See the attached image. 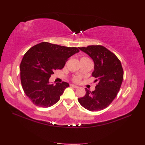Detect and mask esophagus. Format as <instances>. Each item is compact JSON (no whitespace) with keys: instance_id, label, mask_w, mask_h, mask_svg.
<instances>
[{"instance_id":"esophagus-1","label":"esophagus","mask_w":145,"mask_h":145,"mask_svg":"<svg viewBox=\"0 0 145 145\" xmlns=\"http://www.w3.org/2000/svg\"><path fill=\"white\" fill-rule=\"evenodd\" d=\"M70 86H71V87H73V88H78V87L77 85H73V84H70Z\"/></svg>"}]
</instances>
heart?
I'll return each instance as SVG.
<instances>
[{"label":"heart","instance_id":"obj_1","mask_svg":"<svg viewBox=\"0 0 145 145\" xmlns=\"http://www.w3.org/2000/svg\"><path fill=\"white\" fill-rule=\"evenodd\" d=\"M83 58H88L83 57V58H81V59H83ZM79 80H80V78H79V77H75V78H74V80H75V82H78V81H79Z\"/></svg>","mask_w":145,"mask_h":145}]
</instances>
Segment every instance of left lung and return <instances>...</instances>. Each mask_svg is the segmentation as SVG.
<instances>
[{"mask_svg": "<svg viewBox=\"0 0 145 145\" xmlns=\"http://www.w3.org/2000/svg\"><path fill=\"white\" fill-rule=\"evenodd\" d=\"M89 55L94 62L91 75L98 84L93 91L86 88L84 97L78 98L81 105L91 112L106 108L116 97L123 78L121 62L116 55L101 45L78 47Z\"/></svg>", "mask_w": 145, "mask_h": 145, "instance_id": "1", "label": "left lung"}]
</instances>
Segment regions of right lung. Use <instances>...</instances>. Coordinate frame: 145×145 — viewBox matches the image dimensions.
Listing matches in <instances>:
<instances>
[{"label": "right lung", "instance_id": "obj_1", "mask_svg": "<svg viewBox=\"0 0 145 145\" xmlns=\"http://www.w3.org/2000/svg\"><path fill=\"white\" fill-rule=\"evenodd\" d=\"M79 52L76 47H67L42 42L30 48L22 60L20 80L25 95L36 106L50 107L58 102L65 89V82L55 85L49 82L54 71L63 69L68 58Z\"/></svg>", "mask_w": 145, "mask_h": 145}]
</instances>
